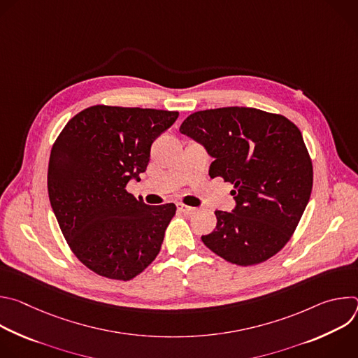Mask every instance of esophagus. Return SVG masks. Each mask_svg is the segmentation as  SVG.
Instances as JSON below:
<instances>
[{"mask_svg": "<svg viewBox=\"0 0 358 358\" xmlns=\"http://www.w3.org/2000/svg\"><path fill=\"white\" fill-rule=\"evenodd\" d=\"M177 208H178L180 213H182V214H185V215H191V214H194V213L196 211V208L184 206V203H177Z\"/></svg>", "mask_w": 358, "mask_h": 358, "instance_id": "obj_1", "label": "esophagus"}]
</instances>
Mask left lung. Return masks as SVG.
<instances>
[{
    "mask_svg": "<svg viewBox=\"0 0 358 358\" xmlns=\"http://www.w3.org/2000/svg\"><path fill=\"white\" fill-rule=\"evenodd\" d=\"M180 133L214 159L211 178L235 187V208L215 211L217 227L202 242L241 266L273 257L290 239L312 194L313 167L300 130L280 115L234 106L195 112Z\"/></svg>",
    "mask_w": 358,
    "mask_h": 358,
    "instance_id": "1",
    "label": "left lung"
}]
</instances>
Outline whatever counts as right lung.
<instances>
[{
	"label": "right lung",
	"mask_w": 358,
	"mask_h": 358,
	"mask_svg": "<svg viewBox=\"0 0 358 358\" xmlns=\"http://www.w3.org/2000/svg\"><path fill=\"white\" fill-rule=\"evenodd\" d=\"M178 112L97 105L72 117L49 157L50 207L76 258L94 273L130 280L160 252L174 203L151 207L127 192L151 143Z\"/></svg>",
	"instance_id": "1"
}]
</instances>
